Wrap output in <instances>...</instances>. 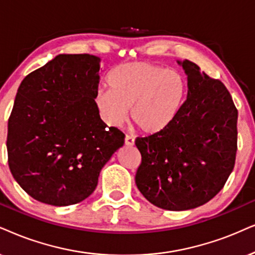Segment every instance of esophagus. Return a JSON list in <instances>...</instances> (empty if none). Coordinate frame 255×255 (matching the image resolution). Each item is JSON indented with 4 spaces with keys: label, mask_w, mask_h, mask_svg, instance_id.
I'll list each match as a JSON object with an SVG mask.
<instances>
[{
    "label": "esophagus",
    "mask_w": 255,
    "mask_h": 255,
    "mask_svg": "<svg viewBox=\"0 0 255 255\" xmlns=\"http://www.w3.org/2000/svg\"><path fill=\"white\" fill-rule=\"evenodd\" d=\"M125 144L126 146H134V137L130 136V135H126L125 137Z\"/></svg>",
    "instance_id": "34e87169"
}]
</instances>
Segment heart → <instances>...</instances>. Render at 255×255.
<instances>
[{
  "instance_id": "heart-1",
  "label": "heart",
  "mask_w": 255,
  "mask_h": 255,
  "mask_svg": "<svg viewBox=\"0 0 255 255\" xmlns=\"http://www.w3.org/2000/svg\"><path fill=\"white\" fill-rule=\"evenodd\" d=\"M109 90H101L96 105L108 124L131 120L140 130L155 134L178 118L187 95L182 74L150 62H129L114 68L108 76Z\"/></svg>"
}]
</instances>
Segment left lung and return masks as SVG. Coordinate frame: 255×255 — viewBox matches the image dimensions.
I'll use <instances>...</instances> for the list:
<instances>
[{
    "label": "left lung",
    "instance_id": "obj_1",
    "mask_svg": "<svg viewBox=\"0 0 255 255\" xmlns=\"http://www.w3.org/2000/svg\"><path fill=\"white\" fill-rule=\"evenodd\" d=\"M187 99L160 133L136 137L141 163L135 182L150 204L167 211L205 205L224 188L235 165L238 109L220 80L185 60Z\"/></svg>",
    "mask_w": 255,
    "mask_h": 255
}]
</instances>
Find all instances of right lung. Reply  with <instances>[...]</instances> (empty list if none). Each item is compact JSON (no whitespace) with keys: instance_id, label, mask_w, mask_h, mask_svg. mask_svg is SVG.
<instances>
[{"instance_id":"add662e5","label":"right lung","mask_w":255,"mask_h":255,"mask_svg":"<svg viewBox=\"0 0 255 255\" xmlns=\"http://www.w3.org/2000/svg\"><path fill=\"white\" fill-rule=\"evenodd\" d=\"M100 59L61 54L24 77L8 120V163L25 193L43 204L88 198L125 134L101 121L95 99Z\"/></svg>"}]
</instances>
